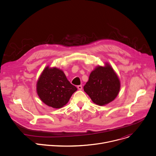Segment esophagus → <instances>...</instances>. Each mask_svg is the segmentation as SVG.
Instances as JSON below:
<instances>
[{
  "mask_svg": "<svg viewBox=\"0 0 156 156\" xmlns=\"http://www.w3.org/2000/svg\"><path fill=\"white\" fill-rule=\"evenodd\" d=\"M77 87H78V89L79 90H82V85H78L77 86Z\"/></svg>",
  "mask_w": 156,
  "mask_h": 156,
  "instance_id": "34e87169",
  "label": "esophagus"
}]
</instances>
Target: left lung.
Returning <instances> with one entry per match:
<instances>
[{"label": "left lung", "mask_w": 156, "mask_h": 156, "mask_svg": "<svg viewBox=\"0 0 156 156\" xmlns=\"http://www.w3.org/2000/svg\"><path fill=\"white\" fill-rule=\"evenodd\" d=\"M120 87L117 75L113 69L107 64L104 67L98 66L91 73L83 88L94 103L104 105L115 99Z\"/></svg>", "instance_id": "8db88e82"}]
</instances>
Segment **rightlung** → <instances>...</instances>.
<instances>
[{"label":"right lung","instance_id":"1","mask_svg":"<svg viewBox=\"0 0 156 156\" xmlns=\"http://www.w3.org/2000/svg\"><path fill=\"white\" fill-rule=\"evenodd\" d=\"M76 87L66 79L64 73L57 69L44 70L37 83V93L41 101L53 108H61L67 103Z\"/></svg>","mask_w":156,"mask_h":156}]
</instances>
